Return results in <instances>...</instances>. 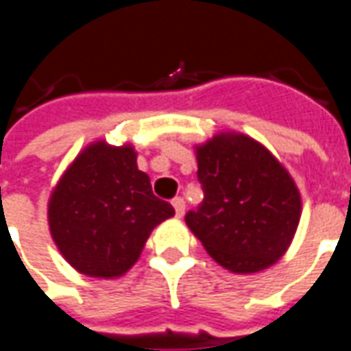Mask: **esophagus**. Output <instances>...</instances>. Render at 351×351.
Wrapping results in <instances>:
<instances>
[{
  "label": "esophagus",
  "instance_id": "34e87169",
  "mask_svg": "<svg viewBox=\"0 0 351 351\" xmlns=\"http://www.w3.org/2000/svg\"><path fill=\"white\" fill-rule=\"evenodd\" d=\"M171 206L176 210V216L181 217L185 214V200L181 199V197H176V199L171 200Z\"/></svg>",
  "mask_w": 351,
  "mask_h": 351
}]
</instances>
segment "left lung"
Returning <instances> with one entry per match:
<instances>
[{"instance_id": "1", "label": "left lung", "mask_w": 351, "mask_h": 351, "mask_svg": "<svg viewBox=\"0 0 351 351\" xmlns=\"http://www.w3.org/2000/svg\"><path fill=\"white\" fill-rule=\"evenodd\" d=\"M204 199L185 223L219 265L233 273L269 267L291 245L300 193L273 154L246 135H216L199 147Z\"/></svg>"}]
</instances>
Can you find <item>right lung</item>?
Instances as JSON below:
<instances>
[{
  "mask_svg": "<svg viewBox=\"0 0 351 351\" xmlns=\"http://www.w3.org/2000/svg\"><path fill=\"white\" fill-rule=\"evenodd\" d=\"M173 216L137 170L132 147L91 145L62 176L49 200L53 241L89 277H118L139 258L151 231Z\"/></svg>",
  "mask_w": 351,
  "mask_h": 351,
  "instance_id": "obj_1",
  "label": "right lung"
}]
</instances>
